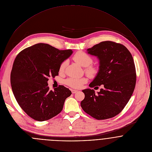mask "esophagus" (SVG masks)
<instances>
[{
	"label": "esophagus",
	"mask_w": 152,
	"mask_h": 152,
	"mask_svg": "<svg viewBox=\"0 0 152 152\" xmlns=\"http://www.w3.org/2000/svg\"><path fill=\"white\" fill-rule=\"evenodd\" d=\"M71 92H72V94H75V93H76L77 92H78V91H77V90H75V89H71Z\"/></svg>",
	"instance_id": "esophagus-1"
}]
</instances>
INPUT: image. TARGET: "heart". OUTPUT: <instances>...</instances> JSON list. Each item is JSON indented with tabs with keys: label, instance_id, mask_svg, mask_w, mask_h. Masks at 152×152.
<instances>
[{
	"label": "heart",
	"instance_id": "b5f03b06",
	"mask_svg": "<svg viewBox=\"0 0 152 152\" xmlns=\"http://www.w3.org/2000/svg\"><path fill=\"white\" fill-rule=\"evenodd\" d=\"M73 60L79 65L86 67V71L87 74L91 77H95L98 72V68L96 66L90 65L93 62V60L91 56H89L87 53L83 51H78L73 56ZM67 64V61H63L59 67L60 72H62L64 71L65 67ZM86 77H83L80 78H69L65 81V84L69 87L74 88H80L82 86L86 84L87 82Z\"/></svg>",
	"mask_w": 152,
	"mask_h": 152
}]
</instances>
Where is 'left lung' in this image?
<instances>
[{"label": "left lung", "instance_id": "8db88e82", "mask_svg": "<svg viewBox=\"0 0 152 152\" xmlns=\"http://www.w3.org/2000/svg\"><path fill=\"white\" fill-rule=\"evenodd\" d=\"M87 51L99 60L98 72L89 86L104 88L97 94L89 88L83 90L85 98L81 108L98 120L113 118L125 108L134 89L136 74L132 56L125 46L110 41L96 44Z\"/></svg>", "mask_w": 152, "mask_h": 152}]
</instances>
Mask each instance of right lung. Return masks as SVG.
<instances>
[{"label":"right lung","instance_id":"add662e5","mask_svg":"<svg viewBox=\"0 0 152 152\" xmlns=\"http://www.w3.org/2000/svg\"><path fill=\"white\" fill-rule=\"evenodd\" d=\"M72 53L39 43L16 56L10 74L12 89L19 106L33 119L47 121L61 112L71 91L63 86L50 90L47 81L58 75L60 65Z\"/></svg>","mask_w":152,"mask_h":152}]
</instances>
